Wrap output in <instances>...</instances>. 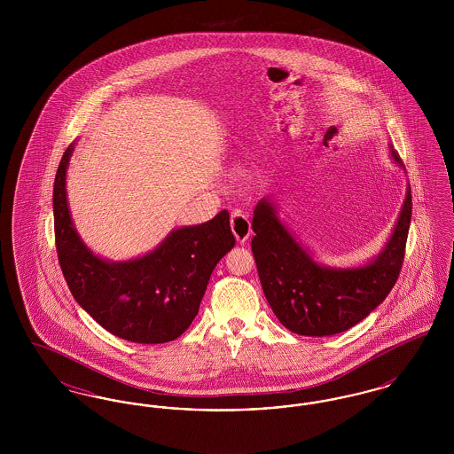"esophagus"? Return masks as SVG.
Instances as JSON below:
<instances>
[{
	"instance_id": "1",
	"label": "esophagus",
	"mask_w": 454,
	"mask_h": 454,
	"mask_svg": "<svg viewBox=\"0 0 454 454\" xmlns=\"http://www.w3.org/2000/svg\"><path fill=\"white\" fill-rule=\"evenodd\" d=\"M231 231L237 238L238 243H245L250 233H252V226L248 217L245 216L241 211H233L231 213Z\"/></svg>"
}]
</instances>
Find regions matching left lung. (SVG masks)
Masks as SVG:
<instances>
[{
    "label": "left lung",
    "mask_w": 454,
    "mask_h": 454,
    "mask_svg": "<svg viewBox=\"0 0 454 454\" xmlns=\"http://www.w3.org/2000/svg\"><path fill=\"white\" fill-rule=\"evenodd\" d=\"M398 167L405 168L391 150ZM411 217V185L395 230L383 252L367 265L330 269L317 263L278 217L276 206L262 199L252 228V252L263 294L287 330L306 337L346 332L385 301L398 281Z\"/></svg>",
    "instance_id": "8db88e82"
}]
</instances>
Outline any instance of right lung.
Masks as SVG:
<instances>
[{
	"label": "right lung",
	"mask_w": 454,
	"mask_h": 454,
	"mask_svg": "<svg viewBox=\"0 0 454 454\" xmlns=\"http://www.w3.org/2000/svg\"><path fill=\"white\" fill-rule=\"evenodd\" d=\"M66 150L54 180L56 250L67 287L88 315L115 337L137 344H165L195 318L209 278L233 247L230 213L173 230L153 252L128 262L93 255L71 221L66 197Z\"/></svg>",
	"instance_id": "1"
}]
</instances>
